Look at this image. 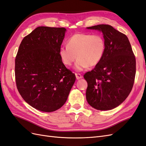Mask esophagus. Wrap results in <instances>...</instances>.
<instances>
[{"label":"esophagus","mask_w":146,"mask_h":146,"mask_svg":"<svg viewBox=\"0 0 146 146\" xmlns=\"http://www.w3.org/2000/svg\"><path fill=\"white\" fill-rule=\"evenodd\" d=\"M75 75H76V78L77 80H80V79L82 78V76L80 73H75Z\"/></svg>","instance_id":"esophagus-1"}]
</instances>
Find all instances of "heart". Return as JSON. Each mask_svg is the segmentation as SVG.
<instances>
[{"instance_id":"1","label":"heart","mask_w":146,"mask_h":146,"mask_svg":"<svg viewBox=\"0 0 146 146\" xmlns=\"http://www.w3.org/2000/svg\"><path fill=\"white\" fill-rule=\"evenodd\" d=\"M105 48V41L102 35L78 33L68 39L67 46L60 48L59 55L66 66L72 65L77 56L74 68L82 71L88 66L97 65L102 59Z\"/></svg>"}]
</instances>
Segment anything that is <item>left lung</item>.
I'll return each mask as SVG.
<instances>
[{
    "mask_svg": "<svg viewBox=\"0 0 146 146\" xmlns=\"http://www.w3.org/2000/svg\"><path fill=\"white\" fill-rule=\"evenodd\" d=\"M103 33L105 53L100 62L84 74L86 99L98 110L120 105L131 92L136 74V59L128 37L108 24L87 27Z\"/></svg>",
    "mask_w": 146,
    "mask_h": 146,
    "instance_id": "left-lung-1",
    "label": "left lung"
}]
</instances>
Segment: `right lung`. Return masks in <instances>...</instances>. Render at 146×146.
Here are the masks:
<instances>
[{
    "instance_id": "add662e5",
    "label": "right lung",
    "mask_w": 146,
    "mask_h": 146,
    "mask_svg": "<svg viewBox=\"0 0 146 146\" xmlns=\"http://www.w3.org/2000/svg\"><path fill=\"white\" fill-rule=\"evenodd\" d=\"M66 29L40 26L26 36L15 59V80L24 101L43 112L59 110L76 80L59 55Z\"/></svg>"
}]
</instances>
